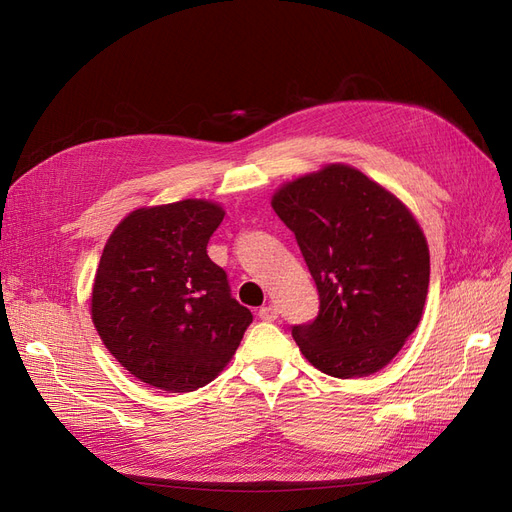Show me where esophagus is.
I'll return each instance as SVG.
<instances>
[{
	"instance_id": "1",
	"label": "esophagus",
	"mask_w": 512,
	"mask_h": 512,
	"mask_svg": "<svg viewBox=\"0 0 512 512\" xmlns=\"http://www.w3.org/2000/svg\"><path fill=\"white\" fill-rule=\"evenodd\" d=\"M277 307L275 305H265V307H260L258 309V318L260 320H265V322H273V320H277Z\"/></svg>"
}]
</instances>
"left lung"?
I'll return each mask as SVG.
<instances>
[{
    "instance_id": "8db88e82",
    "label": "left lung",
    "mask_w": 512,
    "mask_h": 512,
    "mask_svg": "<svg viewBox=\"0 0 512 512\" xmlns=\"http://www.w3.org/2000/svg\"><path fill=\"white\" fill-rule=\"evenodd\" d=\"M271 205L312 273L318 316L292 327L305 359L333 378L389 365L423 316L429 247L399 198L346 164L286 183Z\"/></svg>"
}]
</instances>
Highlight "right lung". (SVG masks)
I'll use <instances>...</instances> for the list:
<instances>
[{
    "label": "right lung",
    "mask_w": 512,
    "mask_h": 512,
    "mask_svg": "<svg viewBox=\"0 0 512 512\" xmlns=\"http://www.w3.org/2000/svg\"><path fill=\"white\" fill-rule=\"evenodd\" d=\"M224 220L209 200L136 209L108 237L91 320L134 378L170 393L209 384L239 348L252 312L207 256Z\"/></svg>",
    "instance_id": "add662e5"
}]
</instances>
